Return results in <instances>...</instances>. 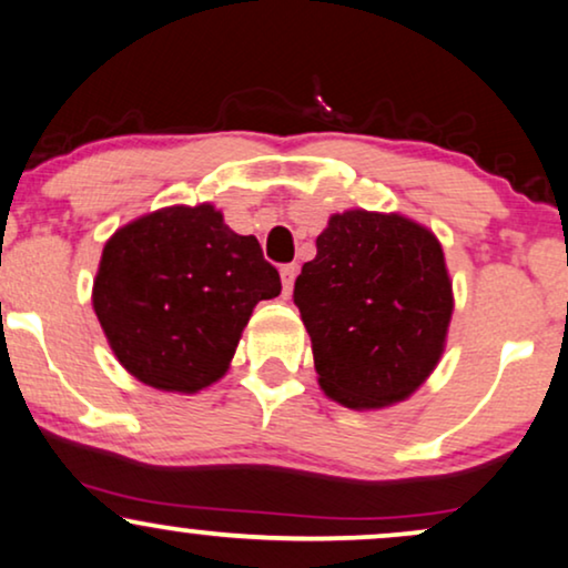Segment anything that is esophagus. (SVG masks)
I'll use <instances>...</instances> for the list:
<instances>
[{"mask_svg":"<svg viewBox=\"0 0 568 568\" xmlns=\"http://www.w3.org/2000/svg\"><path fill=\"white\" fill-rule=\"evenodd\" d=\"M296 275H298V264H283V267H280V277H283V293H285V296H291L293 280H296Z\"/></svg>","mask_w":568,"mask_h":568,"instance_id":"1","label":"esophagus"}]
</instances>
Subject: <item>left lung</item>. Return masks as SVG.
<instances>
[{"label":"left lung","instance_id":"1","mask_svg":"<svg viewBox=\"0 0 568 568\" xmlns=\"http://www.w3.org/2000/svg\"><path fill=\"white\" fill-rule=\"evenodd\" d=\"M293 304L312 337L322 390L351 408L412 396L435 369L454 312L435 235L400 214L364 210L329 217Z\"/></svg>","mask_w":568,"mask_h":568}]
</instances>
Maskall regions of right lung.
Segmentation results:
<instances>
[{
	"mask_svg": "<svg viewBox=\"0 0 568 568\" xmlns=\"http://www.w3.org/2000/svg\"><path fill=\"white\" fill-rule=\"evenodd\" d=\"M280 288L260 241L212 204L168 206L106 241L93 312L133 377L196 393L225 375L254 306Z\"/></svg>",
	"mask_w": 568,
	"mask_h": 568,
	"instance_id": "right-lung-1",
	"label": "right lung"
}]
</instances>
